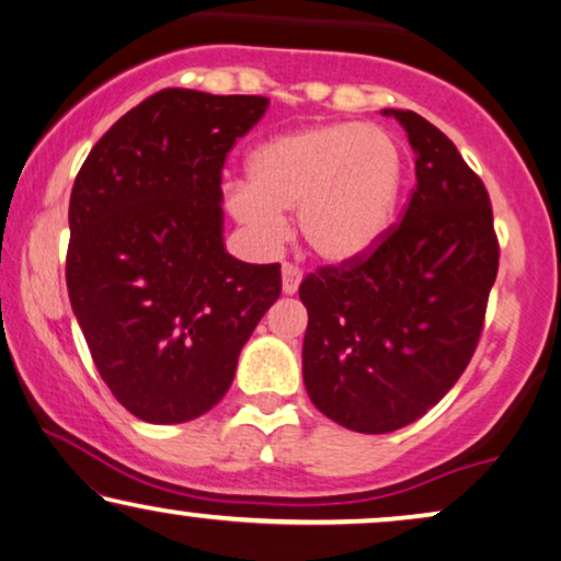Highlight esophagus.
<instances>
[{
  "label": "esophagus",
  "mask_w": 561,
  "mask_h": 561,
  "mask_svg": "<svg viewBox=\"0 0 561 561\" xmlns=\"http://www.w3.org/2000/svg\"><path fill=\"white\" fill-rule=\"evenodd\" d=\"M301 278H304L301 267L294 265V263L283 265V294L294 296L296 290H298V286H301Z\"/></svg>",
  "instance_id": "obj_1"
}]
</instances>
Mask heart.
Masks as SVG:
<instances>
[{
    "mask_svg": "<svg viewBox=\"0 0 561 561\" xmlns=\"http://www.w3.org/2000/svg\"><path fill=\"white\" fill-rule=\"evenodd\" d=\"M250 183H227V211L263 244L286 232L296 209L301 242L324 263H347L388 232L405 179L401 142L388 129L327 122L257 145Z\"/></svg>",
    "mask_w": 561,
    "mask_h": 561,
    "instance_id": "b5f03b06",
    "label": "heart"
}]
</instances>
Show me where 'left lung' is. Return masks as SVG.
I'll use <instances>...</instances> for the list:
<instances>
[{
	"label": "left lung",
	"instance_id": "obj_1",
	"mask_svg": "<svg viewBox=\"0 0 561 561\" xmlns=\"http://www.w3.org/2000/svg\"><path fill=\"white\" fill-rule=\"evenodd\" d=\"M416 188L403 219L355 260L309 273L304 382L344 428L388 434L447 396L478 347L497 275L485 183L442 129L409 110Z\"/></svg>",
	"mask_w": 561,
	"mask_h": 561
}]
</instances>
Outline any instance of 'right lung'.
I'll return each instance as SVG.
<instances>
[{
	"mask_svg": "<svg viewBox=\"0 0 561 561\" xmlns=\"http://www.w3.org/2000/svg\"><path fill=\"white\" fill-rule=\"evenodd\" d=\"M267 104L163 89L114 122L76 175L68 298L102 380L148 424L214 409L280 296V265L242 263L221 237V168Z\"/></svg>",
	"mask_w": 561,
	"mask_h": 561,
	"instance_id": "add662e5",
	"label": "right lung"
}]
</instances>
